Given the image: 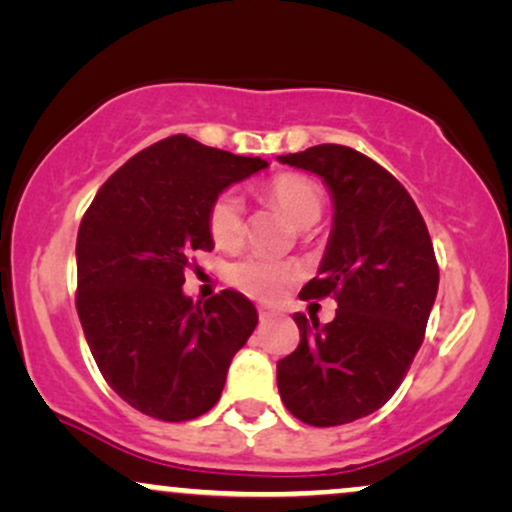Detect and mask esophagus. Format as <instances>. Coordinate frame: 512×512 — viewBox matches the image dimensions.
I'll use <instances>...</instances> for the list:
<instances>
[{"label":"esophagus","mask_w":512,"mask_h":512,"mask_svg":"<svg viewBox=\"0 0 512 512\" xmlns=\"http://www.w3.org/2000/svg\"><path fill=\"white\" fill-rule=\"evenodd\" d=\"M257 310H260V320L262 322H267V320H272V317H276L274 310L267 308V305H260V308H257Z\"/></svg>","instance_id":"34e87169"}]
</instances>
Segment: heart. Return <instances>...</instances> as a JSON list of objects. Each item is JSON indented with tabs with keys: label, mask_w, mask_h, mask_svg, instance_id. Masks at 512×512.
<instances>
[{
	"label": "heart",
	"mask_w": 512,
	"mask_h": 512,
	"mask_svg": "<svg viewBox=\"0 0 512 512\" xmlns=\"http://www.w3.org/2000/svg\"><path fill=\"white\" fill-rule=\"evenodd\" d=\"M267 197L276 209H281L296 228H310L322 216V192L313 180L296 173L276 175L269 180ZM209 236L219 250H236L243 243V204L233 192H223L211 202L207 214ZM296 269L289 262L274 260L267 255H248L228 269V279L250 296L272 298L281 296L291 284Z\"/></svg>",
	"instance_id": "1"
}]
</instances>
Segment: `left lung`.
Segmentation results:
<instances>
[{"label":"left lung","instance_id":"1","mask_svg":"<svg viewBox=\"0 0 512 512\" xmlns=\"http://www.w3.org/2000/svg\"><path fill=\"white\" fill-rule=\"evenodd\" d=\"M279 163L308 170L332 197V231L301 298H337L325 327L293 315L301 344L276 363L281 402L310 426H342L395 395L424 342L438 293L431 236L414 199L349 146L320 144Z\"/></svg>","mask_w":512,"mask_h":512}]
</instances>
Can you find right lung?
<instances>
[{
	"mask_svg": "<svg viewBox=\"0 0 512 512\" xmlns=\"http://www.w3.org/2000/svg\"><path fill=\"white\" fill-rule=\"evenodd\" d=\"M267 166L175 134L115 170L81 219L76 310L88 349L108 385L146 416L207 414L255 332L257 310L243 293L195 305L182 284L192 255L214 250L211 202Z\"/></svg>",
	"mask_w": 512,
	"mask_h": 512,
	"instance_id": "add662e5",
	"label": "right lung"
}]
</instances>
